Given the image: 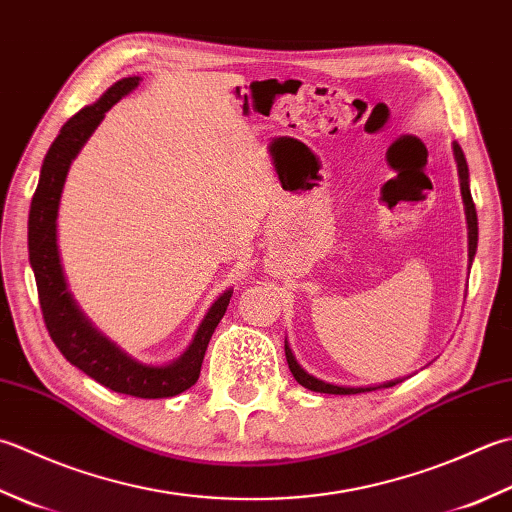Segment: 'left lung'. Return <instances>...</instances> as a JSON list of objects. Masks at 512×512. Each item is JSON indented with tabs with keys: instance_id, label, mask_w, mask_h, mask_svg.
<instances>
[{
	"instance_id": "obj_1",
	"label": "left lung",
	"mask_w": 512,
	"mask_h": 512,
	"mask_svg": "<svg viewBox=\"0 0 512 512\" xmlns=\"http://www.w3.org/2000/svg\"><path fill=\"white\" fill-rule=\"evenodd\" d=\"M453 155L457 162V173H459V190H462V202H464V213H466V224H468V268L473 264L475 253H477V210L473 204V195H470V179H468V164L464 157V150L457 142H453ZM284 350H286V362L290 373L297 379L299 384L308 390H315V393H328V395H357V393H368V390H377V388H390L395 384H402L406 377H397L390 379V382L384 384H375V386H339V384H330L319 379L315 375L306 373V370L299 366V362L290 350L288 342H284Z\"/></svg>"
}]
</instances>
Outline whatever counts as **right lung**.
Here are the masks:
<instances>
[{
    "label": "right lung",
    "mask_w": 512,
    "mask_h": 512,
    "mask_svg": "<svg viewBox=\"0 0 512 512\" xmlns=\"http://www.w3.org/2000/svg\"><path fill=\"white\" fill-rule=\"evenodd\" d=\"M139 77H124L110 86L95 104L79 110L59 130L55 142L50 144L44 157L39 184L30 202L28 215V259L35 273L39 306L53 339L70 364L84 370L95 382L122 395L142 399H162L184 393L199 379V370L206 355L210 337L217 324L222 322L230 304L233 290H224L208 308L202 324H199L193 342L182 355L168 364H144L119 348L113 339L106 337L79 308L75 297L70 295L62 257L57 246V215L62 202L66 175L73 159L84 148L88 137L102 124L106 113L119 99L139 86Z\"/></svg>",
    "instance_id": "right-lung-1"
}]
</instances>
